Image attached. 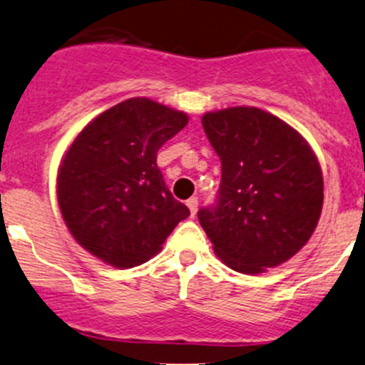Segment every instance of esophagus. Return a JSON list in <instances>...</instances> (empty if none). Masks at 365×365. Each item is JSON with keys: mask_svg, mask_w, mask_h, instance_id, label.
<instances>
[{"mask_svg": "<svg viewBox=\"0 0 365 365\" xmlns=\"http://www.w3.org/2000/svg\"><path fill=\"white\" fill-rule=\"evenodd\" d=\"M186 205H187V209H190V215H191V216L197 215V209H198V200H197V197L187 198Z\"/></svg>", "mask_w": 365, "mask_h": 365, "instance_id": "obj_1", "label": "esophagus"}]
</instances>
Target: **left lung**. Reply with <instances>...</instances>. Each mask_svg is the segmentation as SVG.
<instances>
[{"label":"left lung","instance_id":"obj_1","mask_svg":"<svg viewBox=\"0 0 365 365\" xmlns=\"http://www.w3.org/2000/svg\"><path fill=\"white\" fill-rule=\"evenodd\" d=\"M202 125L222 161L218 200L198 211L215 254L234 272L262 273L310 240L323 175L304 136L252 106L209 111Z\"/></svg>","mask_w":365,"mask_h":365}]
</instances>
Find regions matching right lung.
Returning <instances> with one entry per match:
<instances>
[{"label":"right lung","instance_id":"add662e5","mask_svg":"<svg viewBox=\"0 0 365 365\" xmlns=\"http://www.w3.org/2000/svg\"><path fill=\"white\" fill-rule=\"evenodd\" d=\"M187 115L147 97L115 104L93 118L61 160L56 195L68 232L115 268L143 264L161 250L190 209L172 197L158 150Z\"/></svg>","mask_w":365,"mask_h":365}]
</instances>
